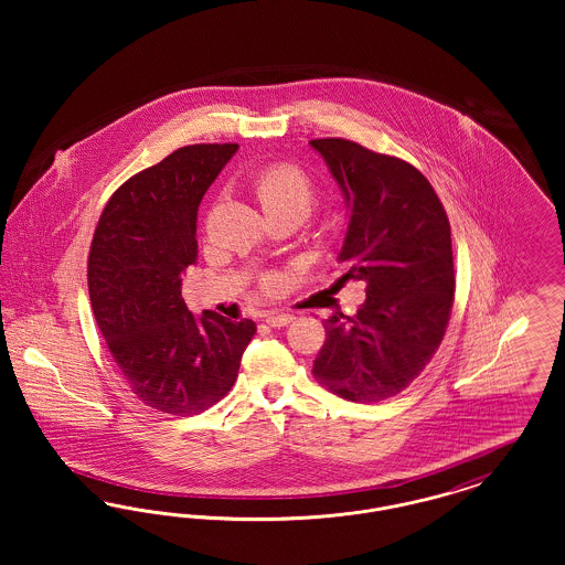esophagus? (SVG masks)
<instances>
[{"mask_svg": "<svg viewBox=\"0 0 565 565\" xmlns=\"http://www.w3.org/2000/svg\"><path fill=\"white\" fill-rule=\"evenodd\" d=\"M292 320H295V316H290V313H267V316H265V322L273 326V328L288 326Z\"/></svg>", "mask_w": 565, "mask_h": 565, "instance_id": "1", "label": "esophagus"}]
</instances>
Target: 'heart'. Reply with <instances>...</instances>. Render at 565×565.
<instances>
[{
	"instance_id": "b5f03b06",
	"label": "heart",
	"mask_w": 565,
	"mask_h": 565,
	"mask_svg": "<svg viewBox=\"0 0 565 565\" xmlns=\"http://www.w3.org/2000/svg\"><path fill=\"white\" fill-rule=\"evenodd\" d=\"M254 192L265 214H309L316 190L309 175L295 164H270L254 178Z\"/></svg>"
}]
</instances>
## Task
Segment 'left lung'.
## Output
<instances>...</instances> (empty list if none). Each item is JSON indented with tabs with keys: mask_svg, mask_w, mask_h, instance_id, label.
<instances>
[{
	"mask_svg": "<svg viewBox=\"0 0 565 565\" xmlns=\"http://www.w3.org/2000/svg\"><path fill=\"white\" fill-rule=\"evenodd\" d=\"M309 146L345 199L343 277L366 284L358 316L323 322L313 375L345 401L379 403L408 387L445 337L456 290L449 217L413 164L339 137Z\"/></svg>",
	"mask_w": 565,
	"mask_h": 565,
	"instance_id": "8db88e82",
	"label": "left lung"
}]
</instances>
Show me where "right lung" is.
<instances>
[{"instance_id": "1", "label": "right lung", "mask_w": 565, "mask_h": 565, "mask_svg": "<svg viewBox=\"0 0 565 565\" xmlns=\"http://www.w3.org/2000/svg\"><path fill=\"white\" fill-rule=\"evenodd\" d=\"M239 150L196 143L129 178L99 217L88 295L109 353L137 398L169 415H196L233 387L256 323L215 311L192 316L182 277L196 263L203 194Z\"/></svg>"}]
</instances>
